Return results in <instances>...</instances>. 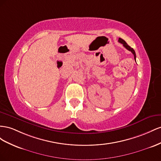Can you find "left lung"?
<instances>
[{"mask_svg":"<svg viewBox=\"0 0 161 161\" xmlns=\"http://www.w3.org/2000/svg\"><path fill=\"white\" fill-rule=\"evenodd\" d=\"M119 42H120V43H121V44H123V47H125L126 49H127L128 50H130V51H131V53H132V54H134V59H135V61H136V53H135V50L133 49L131 47H130L129 45H128L127 43H126V42L124 40H123V39H121V38H119Z\"/></svg>","mask_w":161,"mask_h":161,"instance_id":"8db88e82","label":"left lung"}]
</instances>
